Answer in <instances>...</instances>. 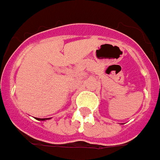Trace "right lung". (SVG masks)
I'll return each mask as SVG.
<instances>
[{
  "label": "right lung",
  "mask_w": 160,
  "mask_h": 160,
  "mask_svg": "<svg viewBox=\"0 0 160 160\" xmlns=\"http://www.w3.org/2000/svg\"><path fill=\"white\" fill-rule=\"evenodd\" d=\"M38 120H45V119H47V118H37Z\"/></svg>",
  "instance_id": "obj_1"
}]
</instances>
